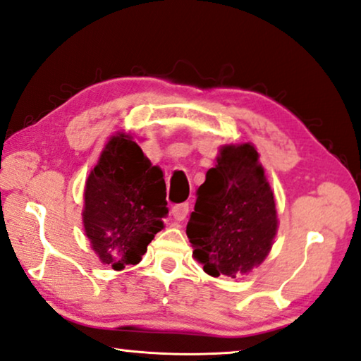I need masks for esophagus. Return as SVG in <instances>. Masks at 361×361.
<instances>
[{
    "label": "esophagus",
    "mask_w": 361,
    "mask_h": 361,
    "mask_svg": "<svg viewBox=\"0 0 361 361\" xmlns=\"http://www.w3.org/2000/svg\"><path fill=\"white\" fill-rule=\"evenodd\" d=\"M188 211H190V206L188 204H176V206H173V209H171V215H173L175 220H185L186 215H188Z\"/></svg>",
    "instance_id": "1"
}]
</instances>
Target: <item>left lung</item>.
<instances>
[{
  "label": "left lung",
  "mask_w": 361,
  "mask_h": 361,
  "mask_svg": "<svg viewBox=\"0 0 361 361\" xmlns=\"http://www.w3.org/2000/svg\"><path fill=\"white\" fill-rule=\"evenodd\" d=\"M199 186L186 235L209 276L235 279L266 259L279 219L274 191L251 142L227 144Z\"/></svg>",
  "instance_id": "8db88e82"
}]
</instances>
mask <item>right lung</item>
Listing matches in <instances>:
<instances>
[{
  "instance_id": "1",
  "label": "right lung",
  "mask_w": 361,
  "mask_h": 361,
  "mask_svg": "<svg viewBox=\"0 0 361 361\" xmlns=\"http://www.w3.org/2000/svg\"><path fill=\"white\" fill-rule=\"evenodd\" d=\"M164 171L126 131L106 141L84 188V232L104 264L123 271L141 262L166 217Z\"/></svg>"
}]
</instances>
